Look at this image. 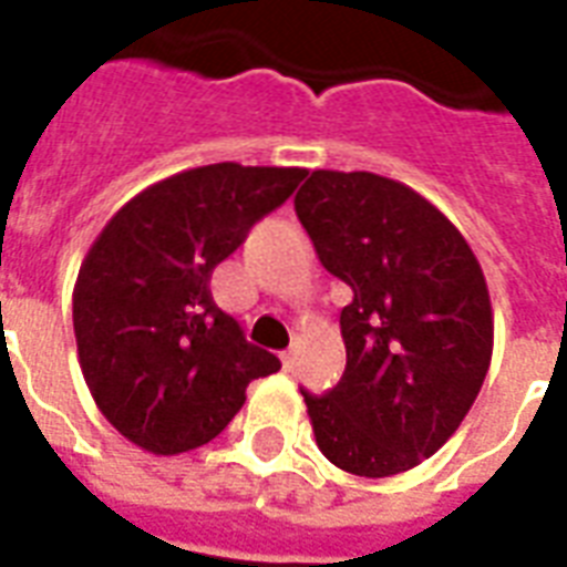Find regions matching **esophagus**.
<instances>
[{
    "instance_id": "1",
    "label": "esophagus",
    "mask_w": 567,
    "mask_h": 567,
    "mask_svg": "<svg viewBox=\"0 0 567 567\" xmlns=\"http://www.w3.org/2000/svg\"><path fill=\"white\" fill-rule=\"evenodd\" d=\"M282 364H285V371H293V368H297V350H285Z\"/></svg>"
}]
</instances>
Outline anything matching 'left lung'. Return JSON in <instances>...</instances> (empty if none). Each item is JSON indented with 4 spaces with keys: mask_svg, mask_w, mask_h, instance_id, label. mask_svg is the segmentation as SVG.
<instances>
[{
    "mask_svg": "<svg viewBox=\"0 0 567 567\" xmlns=\"http://www.w3.org/2000/svg\"><path fill=\"white\" fill-rule=\"evenodd\" d=\"M293 208L320 265L350 285L344 377L309 394L320 453L347 474L394 476L465 421L492 364L483 267L462 231L403 182L315 171Z\"/></svg>",
    "mask_w": 567,
    "mask_h": 567,
    "instance_id": "obj_1",
    "label": "left lung"
}]
</instances>
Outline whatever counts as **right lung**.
Returning <instances> with one entry per match:
<instances>
[{
  "label": "right lung",
  "mask_w": 567,
  "mask_h": 567,
  "mask_svg": "<svg viewBox=\"0 0 567 567\" xmlns=\"http://www.w3.org/2000/svg\"><path fill=\"white\" fill-rule=\"evenodd\" d=\"M306 171L208 164L128 199L84 256L73 291L79 364L100 412L155 456L217 439L247 385L282 368L217 309L212 274Z\"/></svg>",
  "instance_id": "1"
}]
</instances>
